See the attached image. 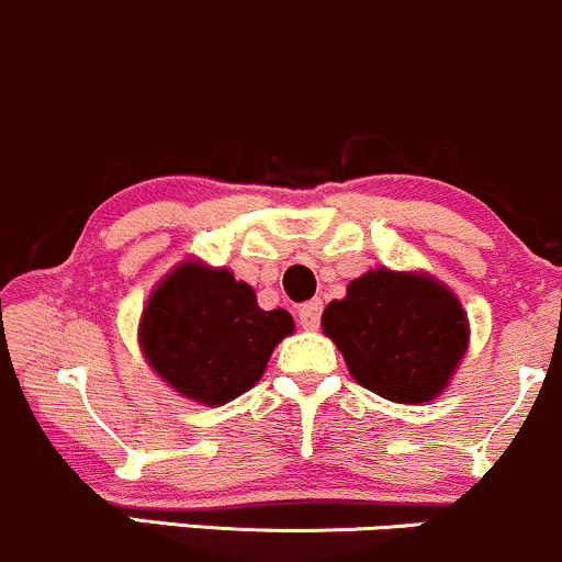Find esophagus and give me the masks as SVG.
Listing matches in <instances>:
<instances>
[{
  "instance_id": "obj_1",
  "label": "esophagus",
  "mask_w": 562,
  "mask_h": 562,
  "mask_svg": "<svg viewBox=\"0 0 562 562\" xmlns=\"http://www.w3.org/2000/svg\"><path fill=\"white\" fill-rule=\"evenodd\" d=\"M319 317H322V301H308V303H303L301 312H299V319H301L303 330H317V327H319Z\"/></svg>"
}]
</instances>
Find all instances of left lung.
<instances>
[{
	"mask_svg": "<svg viewBox=\"0 0 562 562\" xmlns=\"http://www.w3.org/2000/svg\"><path fill=\"white\" fill-rule=\"evenodd\" d=\"M322 333L348 372L393 404H428L468 353L470 322L449 285L428 272L375 267L327 303Z\"/></svg>",
	"mask_w": 562,
	"mask_h": 562,
	"instance_id": "left-lung-1",
	"label": "left lung"
}]
</instances>
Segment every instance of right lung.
Returning <instances> with one entry per match:
<instances>
[{"instance_id":"right-lung-1","label":"right lung","mask_w":562,"mask_h":562,"mask_svg":"<svg viewBox=\"0 0 562 562\" xmlns=\"http://www.w3.org/2000/svg\"><path fill=\"white\" fill-rule=\"evenodd\" d=\"M293 330L285 308L263 312L248 282L190 256L153 288L137 340L147 367L169 389L222 406L259 383L277 344Z\"/></svg>"}]
</instances>
